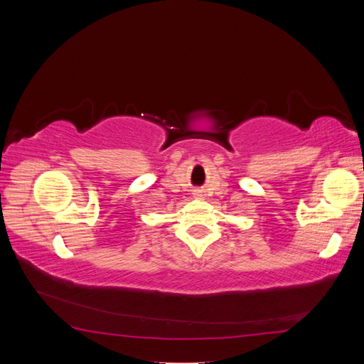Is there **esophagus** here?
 <instances>
[{
  "instance_id": "1",
  "label": "esophagus",
  "mask_w": 364,
  "mask_h": 364,
  "mask_svg": "<svg viewBox=\"0 0 364 364\" xmlns=\"http://www.w3.org/2000/svg\"><path fill=\"white\" fill-rule=\"evenodd\" d=\"M194 197H197V199H200V197H203V191L202 190H194Z\"/></svg>"
}]
</instances>
